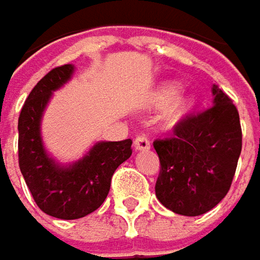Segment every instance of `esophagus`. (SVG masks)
<instances>
[{
  "mask_svg": "<svg viewBox=\"0 0 260 260\" xmlns=\"http://www.w3.org/2000/svg\"><path fill=\"white\" fill-rule=\"evenodd\" d=\"M134 147L138 151H147V150H150V141H148V138L145 135H140V137L135 138Z\"/></svg>",
  "mask_w": 260,
  "mask_h": 260,
  "instance_id": "esophagus-1",
  "label": "esophagus"
}]
</instances>
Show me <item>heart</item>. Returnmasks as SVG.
Wrapping results in <instances>:
<instances>
[{
	"label": "heart",
	"mask_w": 260,
	"mask_h": 260,
	"mask_svg": "<svg viewBox=\"0 0 260 260\" xmlns=\"http://www.w3.org/2000/svg\"><path fill=\"white\" fill-rule=\"evenodd\" d=\"M183 85L179 81L169 80L163 81L161 84L157 85V88L150 94L148 99V108L161 109L171 105L164 112L163 123L167 129H173L183 123L195 110L199 102V96L197 93H182Z\"/></svg>",
	"instance_id": "obj_1"
}]
</instances>
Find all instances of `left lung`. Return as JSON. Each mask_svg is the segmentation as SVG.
Here are the masks:
<instances>
[{
    "label": "left lung",
    "mask_w": 260,
    "mask_h": 260,
    "mask_svg": "<svg viewBox=\"0 0 260 260\" xmlns=\"http://www.w3.org/2000/svg\"><path fill=\"white\" fill-rule=\"evenodd\" d=\"M211 93L212 108L176 126L172 138L154 142L161 164L155 197L179 215H202L220 204L242 152L237 109L217 84Z\"/></svg>",
    "instance_id": "obj_1"
}]
</instances>
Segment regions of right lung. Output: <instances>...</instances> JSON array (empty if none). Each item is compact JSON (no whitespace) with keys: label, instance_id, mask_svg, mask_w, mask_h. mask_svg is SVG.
<instances>
[{"label":"right lung","instance_id":"right-lung-1","mask_svg":"<svg viewBox=\"0 0 260 260\" xmlns=\"http://www.w3.org/2000/svg\"><path fill=\"white\" fill-rule=\"evenodd\" d=\"M75 73L68 63L48 73L30 91L18 118V164L35 202L45 214L77 220L96 211L108 197L115 170L132 154L131 140L96 141L78 160L62 163L48 151L42 120L55 91Z\"/></svg>","mask_w":260,"mask_h":260}]
</instances>
